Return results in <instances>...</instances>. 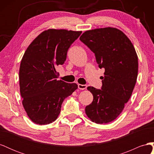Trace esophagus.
<instances>
[{"mask_svg":"<svg viewBox=\"0 0 154 154\" xmlns=\"http://www.w3.org/2000/svg\"><path fill=\"white\" fill-rule=\"evenodd\" d=\"M78 88L80 90H85L87 88V85H82V84H78Z\"/></svg>","mask_w":154,"mask_h":154,"instance_id":"obj_1","label":"esophagus"}]
</instances>
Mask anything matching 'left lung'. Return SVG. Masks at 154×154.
<instances>
[{
  "mask_svg": "<svg viewBox=\"0 0 154 154\" xmlns=\"http://www.w3.org/2000/svg\"><path fill=\"white\" fill-rule=\"evenodd\" d=\"M80 40L95 54L100 69L104 68L101 89L88 87L93 95L85 113L92 122H112L122 113L131 96L138 72V58L132 43L114 27L86 31Z\"/></svg>",
  "mask_w": 154,
  "mask_h": 154,
  "instance_id": "obj_1",
  "label": "left lung"
}]
</instances>
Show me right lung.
Segmentation results:
<instances>
[{"mask_svg": "<svg viewBox=\"0 0 154 154\" xmlns=\"http://www.w3.org/2000/svg\"><path fill=\"white\" fill-rule=\"evenodd\" d=\"M82 31L49 29L33 40L20 62L19 85L22 105L32 122L48 125L57 119L63 100L78 88L76 83L57 80L71 45Z\"/></svg>", "mask_w": 154, "mask_h": 154, "instance_id": "add662e5", "label": "right lung"}]
</instances>
